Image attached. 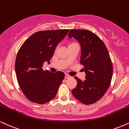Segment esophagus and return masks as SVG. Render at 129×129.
Returning a JSON list of instances; mask_svg holds the SVG:
<instances>
[{
  "label": "esophagus",
  "instance_id": "obj_1",
  "mask_svg": "<svg viewBox=\"0 0 129 129\" xmlns=\"http://www.w3.org/2000/svg\"><path fill=\"white\" fill-rule=\"evenodd\" d=\"M70 77H71L70 76L69 74H66V76H65V78H66V79L70 78Z\"/></svg>",
  "mask_w": 129,
  "mask_h": 129
}]
</instances>
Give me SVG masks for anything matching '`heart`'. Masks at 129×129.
I'll use <instances>...</instances> for the list:
<instances>
[{"mask_svg": "<svg viewBox=\"0 0 129 129\" xmlns=\"http://www.w3.org/2000/svg\"><path fill=\"white\" fill-rule=\"evenodd\" d=\"M76 44V43H75V42H72V43H71L70 45H72V44Z\"/></svg>", "mask_w": 129, "mask_h": 129, "instance_id": "obj_1", "label": "heart"}]
</instances>
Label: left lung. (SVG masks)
<instances>
[{
	"mask_svg": "<svg viewBox=\"0 0 129 129\" xmlns=\"http://www.w3.org/2000/svg\"><path fill=\"white\" fill-rule=\"evenodd\" d=\"M68 36L81 45L80 62L86 73L83 81L74 77L77 83L72 94L82 103L91 105L103 97L111 84L113 66L109 52L103 41L90 30L73 29Z\"/></svg>",
	"mask_w": 129,
	"mask_h": 129,
	"instance_id": "left-lung-1",
	"label": "left lung"
}]
</instances>
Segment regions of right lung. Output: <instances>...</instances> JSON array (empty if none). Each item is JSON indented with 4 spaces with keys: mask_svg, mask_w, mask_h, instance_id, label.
I'll return each instance as SVG.
<instances>
[{
    "mask_svg": "<svg viewBox=\"0 0 129 129\" xmlns=\"http://www.w3.org/2000/svg\"><path fill=\"white\" fill-rule=\"evenodd\" d=\"M69 29L38 31L30 35L18 50L15 63L17 79L25 97L34 103L44 104L56 95L65 74L43 70L50 63L58 44Z\"/></svg>",
    "mask_w": 129,
    "mask_h": 129,
    "instance_id": "obj_1",
    "label": "right lung"
}]
</instances>
